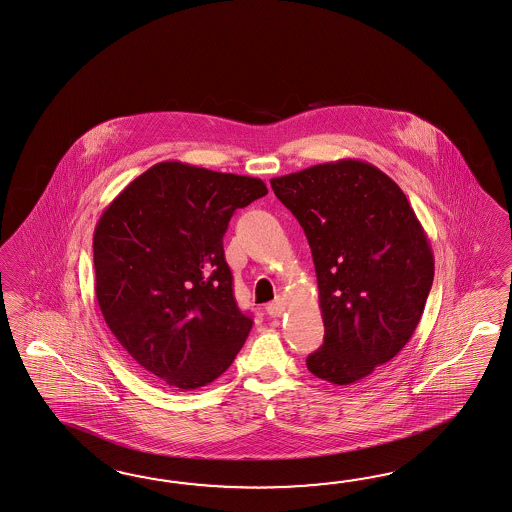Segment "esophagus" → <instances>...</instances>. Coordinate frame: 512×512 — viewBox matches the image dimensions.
Returning a JSON list of instances; mask_svg holds the SVG:
<instances>
[{
    "mask_svg": "<svg viewBox=\"0 0 512 512\" xmlns=\"http://www.w3.org/2000/svg\"><path fill=\"white\" fill-rule=\"evenodd\" d=\"M286 312V301L284 299H275L271 304H267V314L271 317H280V315Z\"/></svg>",
    "mask_w": 512,
    "mask_h": 512,
    "instance_id": "34e87169",
    "label": "esophagus"
}]
</instances>
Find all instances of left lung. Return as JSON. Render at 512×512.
Instances as JSON below:
<instances>
[{"mask_svg": "<svg viewBox=\"0 0 512 512\" xmlns=\"http://www.w3.org/2000/svg\"><path fill=\"white\" fill-rule=\"evenodd\" d=\"M314 258L323 345L317 379L349 386L399 353L433 286L431 243L405 193L375 165L338 159L271 180Z\"/></svg>", "mask_w": 512, "mask_h": 512, "instance_id": "1", "label": "left lung"}]
</instances>
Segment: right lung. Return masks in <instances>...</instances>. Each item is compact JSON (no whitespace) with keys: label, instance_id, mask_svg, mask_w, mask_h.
<instances>
[{"label":"right lung","instance_id":"1","mask_svg":"<svg viewBox=\"0 0 512 512\" xmlns=\"http://www.w3.org/2000/svg\"><path fill=\"white\" fill-rule=\"evenodd\" d=\"M260 178L163 161L126 185L94 228L96 301L139 366L178 390L234 362L252 319L237 308L223 236Z\"/></svg>","mask_w":512,"mask_h":512}]
</instances>
